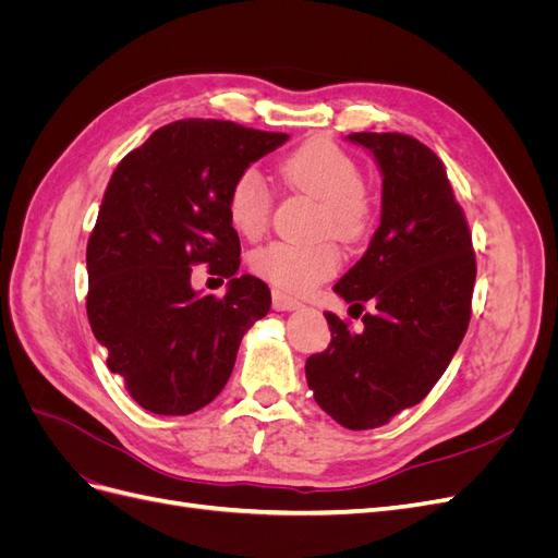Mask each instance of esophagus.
<instances>
[{"label": "esophagus", "instance_id": "34e87169", "mask_svg": "<svg viewBox=\"0 0 558 558\" xmlns=\"http://www.w3.org/2000/svg\"><path fill=\"white\" fill-rule=\"evenodd\" d=\"M300 305H302V302L298 298H291V295H286L281 291H272V307L277 312H293Z\"/></svg>", "mask_w": 558, "mask_h": 558}]
</instances>
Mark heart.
I'll list each match as a JSON object with an SVG mask.
<instances>
[{"label":"heart","instance_id":"heart-1","mask_svg":"<svg viewBox=\"0 0 558 558\" xmlns=\"http://www.w3.org/2000/svg\"><path fill=\"white\" fill-rule=\"evenodd\" d=\"M279 174L291 191L318 202L314 234L361 242L375 226V199L363 185L356 158L330 140H312L295 148L279 165ZM272 195L258 170H244L228 193L230 226L246 240H258L269 226ZM340 267V248L330 238L307 244L269 242L251 253V269L267 283L289 293H307L330 279Z\"/></svg>","mask_w":558,"mask_h":558}]
</instances>
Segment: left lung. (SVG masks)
I'll return each instance as SVG.
<instances>
[{
    "instance_id": "obj_1",
    "label": "left lung",
    "mask_w": 558,
    "mask_h": 558,
    "mask_svg": "<svg viewBox=\"0 0 558 558\" xmlns=\"http://www.w3.org/2000/svg\"><path fill=\"white\" fill-rule=\"evenodd\" d=\"M384 174L381 223L365 256L335 283L363 330L326 312L332 340L307 359L314 400L351 430H369L424 400L459 349L477 263L442 160L410 134L351 132Z\"/></svg>"
}]
</instances>
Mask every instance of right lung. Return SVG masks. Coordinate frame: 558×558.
Returning <instances> with one entry per match:
<instances>
[{
  "mask_svg": "<svg viewBox=\"0 0 558 558\" xmlns=\"http://www.w3.org/2000/svg\"><path fill=\"white\" fill-rule=\"evenodd\" d=\"M289 134L216 118L162 125L118 162L90 232L86 310L107 365L144 410L193 414L230 379L244 332L272 305L267 283L238 275L228 193ZM230 278L223 299L197 296L190 269Z\"/></svg>",
  "mask_w": 558,
  "mask_h": 558,
  "instance_id": "add662e5",
  "label": "right lung"
}]
</instances>
